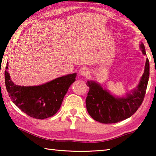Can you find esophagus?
Segmentation results:
<instances>
[{
	"label": "esophagus",
	"mask_w": 156,
	"mask_h": 156,
	"mask_svg": "<svg viewBox=\"0 0 156 156\" xmlns=\"http://www.w3.org/2000/svg\"><path fill=\"white\" fill-rule=\"evenodd\" d=\"M79 72H80V74L83 76H87L89 73V69L86 67H82L80 71H79Z\"/></svg>",
	"instance_id": "esophagus-1"
}]
</instances>
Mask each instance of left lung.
Masks as SVG:
<instances>
[{
	"instance_id": "left-lung-1",
	"label": "left lung",
	"mask_w": 156,
	"mask_h": 156,
	"mask_svg": "<svg viewBox=\"0 0 156 156\" xmlns=\"http://www.w3.org/2000/svg\"><path fill=\"white\" fill-rule=\"evenodd\" d=\"M140 49L146 55L144 44ZM149 78V61L147 58L144 72L137 89L126 97L115 98L100 84L94 81H88L89 87L86 98V107L91 117L104 124L116 123L126 119L135 113L140 107L146 94Z\"/></svg>"
}]
</instances>
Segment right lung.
<instances>
[{
  "label": "right lung",
  "mask_w": 156,
  "mask_h": 156,
  "mask_svg": "<svg viewBox=\"0 0 156 156\" xmlns=\"http://www.w3.org/2000/svg\"><path fill=\"white\" fill-rule=\"evenodd\" d=\"M5 69V86L12 101L29 116L41 120L56 114L76 77V73H72L41 85L18 86L10 78L8 64Z\"/></svg>",
  "instance_id": "1"
}]
</instances>
